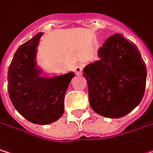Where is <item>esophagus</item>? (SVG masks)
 <instances>
[{"instance_id":"obj_1","label":"esophagus","mask_w":153,"mask_h":153,"mask_svg":"<svg viewBox=\"0 0 153 153\" xmlns=\"http://www.w3.org/2000/svg\"><path fill=\"white\" fill-rule=\"evenodd\" d=\"M74 71L77 75H81V74H82V68L81 66H76L74 68Z\"/></svg>"}]
</instances>
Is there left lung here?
<instances>
[{"label":"left lung","mask_w":153,"mask_h":153,"mask_svg":"<svg viewBox=\"0 0 153 153\" xmlns=\"http://www.w3.org/2000/svg\"><path fill=\"white\" fill-rule=\"evenodd\" d=\"M98 56L83 68L91 107L107 118L123 117L143 100L146 65L137 46L120 33L106 41Z\"/></svg>","instance_id":"obj_1"}]
</instances>
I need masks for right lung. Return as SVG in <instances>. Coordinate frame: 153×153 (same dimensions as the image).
<instances>
[{
	"instance_id": "obj_1",
	"label": "right lung",
	"mask_w": 153,
	"mask_h": 153,
	"mask_svg": "<svg viewBox=\"0 0 153 153\" xmlns=\"http://www.w3.org/2000/svg\"><path fill=\"white\" fill-rule=\"evenodd\" d=\"M39 32L22 44L8 71V92L17 111L29 122L46 125L59 120L64 111V96L74 72L49 76L38 65Z\"/></svg>"
}]
</instances>
